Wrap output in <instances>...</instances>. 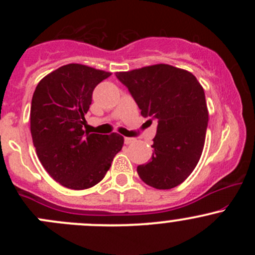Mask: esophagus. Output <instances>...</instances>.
Returning <instances> with one entry per match:
<instances>
[{"instance_id":"esophagus-1","label":"esophagus","mask_w":255,"mask_h":255,"mask_svg":"<svg viewBox=\"0 0 255 255\" xmlns=\"http://www.w3.org/2000/svg\"><path fill=\"white\" fill-rule=\"evenodd\" d=\"M134 142H135L134 138H128V137L125 138V143L127 144V145H128V144H132V143H134Z\"/></svg>"}]
</instances>
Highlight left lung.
<instances>
[{
    "label": "left lung",
    "mask_w": 255,
    "mask_h": 255,
    "mask_svg": "<svg viewBox=\"0 0 255 255\" xmlns=\"http://www.w3.org/2000/svg\"><path fill=\"white\" fill-rule=\"evenodd\" d=\"M143 117L158 121L149 163L137 168L146 185L169 190L181 184L201 158L208 110L201 84L190 71L155 64L116 73Z\"/></svg>",
    "instance_id": "1"
}]
</instances>
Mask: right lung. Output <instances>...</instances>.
Here are the masks:
<instances>
[{"label": "right lung", "mask_w": 255, "mask_h": 255, "mask_svg": "<svg viewBox=\"0 0 255 255\" xmlns=\"http://www.w3.org/2000/svg\"><path fill=\"white\" fill-rule=\"evenodd\" d=\"M111 73L82 64H68L44 76L30 106V133L40 163L68 189L95 186L122 149V135L84 130L92 91Z\"/></svg>", "instance_id": "add662e5"}]
</instances>
